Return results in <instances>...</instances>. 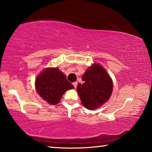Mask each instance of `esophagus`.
<instances>
[{"instance_id":"34e87169","label":"esophagus","mask_w":152,"mask_h":152,"mask_svg":"<svg viewBox=\"0 0 152 152\" xmlns=\"http://www.w3.org/2000/svg\"><path fill=\"white\" fill-rule=\"evenodd\" d=\"M73 85L74 86V87L77 88V82H74L73 83Z\"/></svg>"}]
</instances>
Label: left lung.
Here are the masks:
<instances>
[{"label":"left lung","mask_w":152,"mask_h":152,"mask_svg":"<svg viewBox=\"0 0 152 152\" xmlns=\"http://www.w3.org/2000/svg\"><path fill=\"white\" fill-rule=\"evenodd\" d=\"M83 83L77 91L82 104L88 109H94L108 101L113 91V81L101 65L94 64L82 77Z\"/></svg>","instance_id":"left-lung-1"}]
</instances>
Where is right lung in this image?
<instances>
[{
    "instance_id": "obj_1",
    "label": "right lung",
    "mask_w": 152,
    "mask_h": 152,
    "mask_svg": "<svg viewBox=\"0 0 152 152\" xmlns=\"http://www.w3.org/2000/svg\"><path fill=\"white\" fill-rule=\"evenodd\" d=\"M36 88L43 99L55 105L59 102L65 91L74 87L58 68H48L37 77Z\"/></svg>"
}]
</instances>
